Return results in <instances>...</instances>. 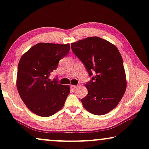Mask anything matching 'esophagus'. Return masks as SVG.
I'll use <instances>...</instances> for the list:
<instances>
[{
    "instance_id": "obj_1",
    "label": "esophagus",
    "mask_w": 149,
    "mask_h": 149,
    "mask_svg": "<svg viewBox=\"0 0 149 149\" xmlns=\"http://www.w3.org/2000/svg\"><path fill=\"white\" fill-rule=\"evenodd\" d=\"M76 87H77V86H76V85H71V89H72V90H75V89H76Z\"/></svg>"
}]
</instances>
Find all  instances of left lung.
<instances>
[{"label": "left lung", "mask_w": 149, "mask_h": 149, "mask_svg": "<svg viewBox=\"0 0 149 149\" xmlns=\"http://www.w3.org/2000/svg\"><path fill=\"white\" fill-rule=\"evenodd\" d=\"M71 49L85 64L89 76L85 84L88 94L81 99L86 110L103 115L117 106L126 89L123 59L114 44L98 37H90L71 43Z\"/></svg>", "instance_id": "8db88e82"}]
</instances>
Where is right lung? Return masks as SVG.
<instances>
[{"label": "right lung", "instance_id": "right-lung-1", "mask_svg": "<svg viewBox=\"0 0 149 149\" xmlns=\"http://www.w3.org/2000/svg\"><path fill=\"white\" fill-rule=\"evenodd\" d=\"M69 50V44L39 43L21 57L17 87L23 103L34 114L47 117L63 107L70 93L69 85L51 81L49 77Z\"/></svg>", "mask_w": 149, "mask_h": 149}]
</instances>
